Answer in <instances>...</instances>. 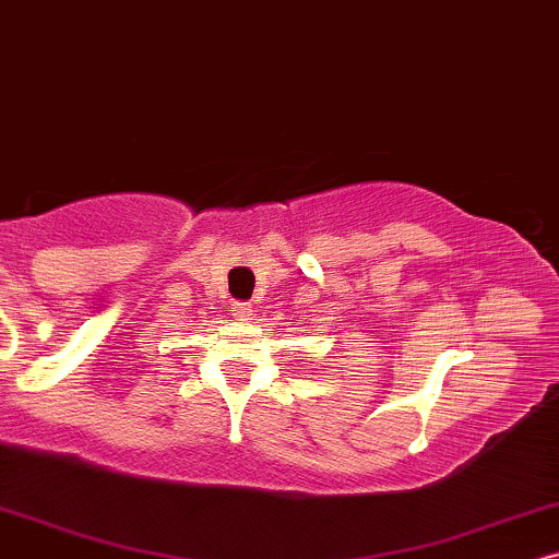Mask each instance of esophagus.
Returning <instances> with one entry per match:
<instances>
[{"label": "esophagus", "instance_id": "obj_1", "mask_svg": "<svg viewBox=\"0 0 559 559\" xmlns=\"http://www.w3.org/2000/svg\"><path fill=\"white\" fill-rule=\"evenodd\" d=\"M229 311H233L235 319H240V322H245V319L252 317V304L250 301H233V307H229Z\"/></svg>", "mask_w": 559, "mask_h": 559}]
</instances>
